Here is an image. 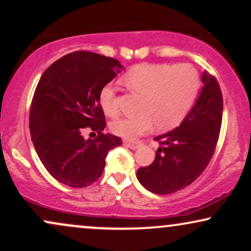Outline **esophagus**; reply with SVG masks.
Returning <instances> with one entry per match:
<instances>
[{
	"label": "esophagus",
	"mask_w": 251,
	"mask_h": 251,
	"mask_svg": "<svg viewBox=\"0 0 251 251\" xmlns=\"http://www.w3.org/2000/svg\"><path fill=\"white\" fill-rule=\"evenodd\" d=\"M124 144H125V146H127L128 149L131 150H135L138 149L140 146V143H129V142H124Z\"/></svg>",
	"instance_id": "esophagus-1"
}]
</instances>
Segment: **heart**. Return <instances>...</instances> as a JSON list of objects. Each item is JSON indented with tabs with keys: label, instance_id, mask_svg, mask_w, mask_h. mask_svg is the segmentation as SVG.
Wrapping results in <instances>:
<instances>
[{
	"label": "heart",
	"instance_id": "b5f03b06",
	"mask_svg": "<svg viewBox=\"0 0 251 251\" xmlns=\"http://www.w3.org/2000/svg\"><path fill=\"white\" fill-rule=\"evenodd\" d=\"M124 83L132 93L142 96L138 107L140 113L120 118L111 124V129L114 134L132 140L148 133L155 124L162 131L179 125L194 106L201 77L190 63H143L124 75ZM99 101L107 116H118L113 86H103Z\"/></svg>",
	"mask_w": 251,
	"mask_h": 251
}]
</instances>
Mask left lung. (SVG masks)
Returning a JSON list of instances; mask_svg holds the SVG:
<instances>
[{"mask_svg":"<svg viewBox=\"0 0 251 251\" xmlns=\"http://www.w3.org/2000/svg\"><path fill=\"white\" fill-rule=\"evenodd\" d=\"M203 87L180 125L158 135L153 163L137 171L139 183L157 195H169L200 177L214 154L222 125L223 98L211 74L204 72Z\"/></svg>","mask_w":251,"mask_h":251,"instance_id":"1","label":"left lung"}]
</instances>
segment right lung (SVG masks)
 I'll return each instance as SVG.
<instances>
[{
	"label": "right lung",
	"instance_id": "add662e5",
	"mask_svg": "<svg viewBox=\"0 0 251 251\" xmlns=\"http://www.w3.org/2000/svg\"><path fill=\"white\" fill-rule=\"evenodd\" d=\"M124 70L116 59L74 51L42 74L29 113L31 142L43 166L60 183L85 188L98 180L109 150L122 145L106 127L99 96L103 86ZM85 130L96 140H85Z\"/></svg>",
	"mask_w": 251,
	"mask_h": 251
}]
</instances>
